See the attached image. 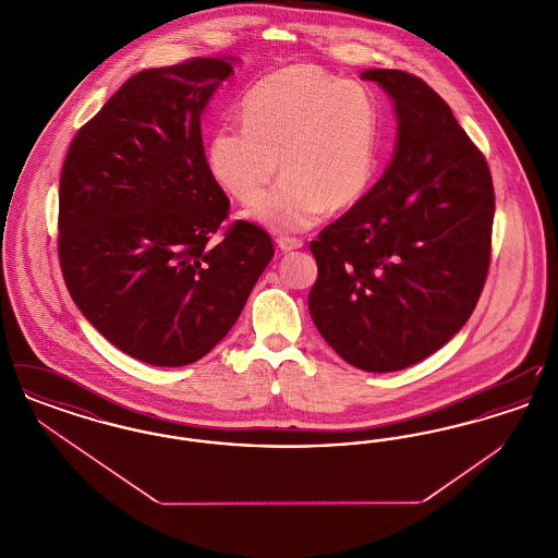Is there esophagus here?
Returning <instances> with one entry per match:
<instances>
[{
  "label": "esophagus",
  "instance_id": "1",
  "mask_svg": "<svg viewBox=\"0 0 558 558\" xmlns=\"http://www.w3.org/2000/svg\"><path fill=\"white\" fill-rule=\"evenodd\" d=\"M276 244H278V248H280L282 253H289V251H294V248H301V246H303V240L291 239V236H280V239L276 240Z\"/></svg>",
  "mask_w": 558,
  "mask_h": 558
}]
</instances>
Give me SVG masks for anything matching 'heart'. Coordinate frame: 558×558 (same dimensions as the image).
Here are the masks:
<instances>
[{
    "label": "heart",
    "instance_id": "obj_1",
    "mask_svg": "<svg viewBox=\"0 0 558 558\" xmlns=\"http://www.w3.org/2000/svg\"><path fill=\"white\" fill-rule=\"evenodd\" d=\"M240 119L244 130L213 133L207 162L219 186L255 205L281 160L283 184L251 213L267 228L307 230L326 209L347 211L371 190L380 107L362 83L318 64H291L244 94Z\"/></svg>",
    "mask_w": 558,
    "mask_h": 558
}]
</instances>
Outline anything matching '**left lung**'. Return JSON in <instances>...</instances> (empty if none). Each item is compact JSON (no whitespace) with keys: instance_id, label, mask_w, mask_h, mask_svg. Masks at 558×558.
Wrapping results in <instances>:
<instances>
[{"instance_id":"left-lung-1","label":"left lung","mask_w":558,"mask_h":558,"mask_svg":"<svg viewBox=\"0 0 558 558\" xmlns=\"http://www.w3.org/2000/svg\"><path fill=\"white\" fill-rule=\"evenodd\" d=\"M396 102L398 150L385 175L310 248V314L351 366L403 371L471 318L492 259L496 196L483 153L425 81L372 69Z\"/></svg>"}]
</instances>
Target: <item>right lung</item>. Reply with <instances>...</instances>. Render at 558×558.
<instances>
[{
    "instance_id": "1",
    "label": "right lung",
    "mask_w": 558,
    "mask_h": 558,
    "mask_svg": "<svg viewBox=\"0 0 558 558\" xmlns=\"http://www.w3.org/2000/svg\"><path fill=\"white\" fill-rule=\"evenodd\" d=\"M230 73V60L205 56L135 73L62 165L64 284L105 339L153 366L207 355L274 257L264 228L221 226L230 201L205 157L201 117Z\"/></svg>"
}]
</instances>
